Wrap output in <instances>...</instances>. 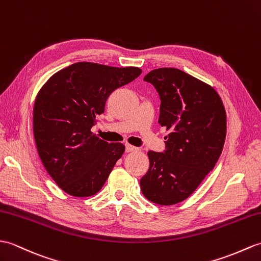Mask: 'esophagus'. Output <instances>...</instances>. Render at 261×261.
<instances>
[{"label":"esophagus","instance_id":"1","mask_svg":"<svg viewBox=\"0 0 261 261\" xmlns=\"http://www.w3.org/2000/svg\"><path fill=\"white\" fill-rule=\"evenodd\" d=\"M138 150H139L138 148L133 147V145H131L129 143L125 144V151H126V152H135V151H138Z\"/></svg>","mask_w":261,"mask_h":261}]
</instances>
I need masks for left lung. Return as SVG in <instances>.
I'll return each mask as SVG.
<instances>
[{
  "label": "left lung",
  "instance_id": "obj_1",
  "mask_svg": "<svg viewBox=\"0 0 261 261\" xmlns=\"http://www.w3.org/2000/svg\"><path fill=\"white\" fill-rule=\"evenodd\" d=\"M143 80L160 95L158 123L168 136L165 152H148L141 191L151 202L171 205L189 197L215 168L225 144L226 110L213 87L179 69H155Z\"/></svg>",
  "mask_w": 261,
  "mask_h": 261
}]
</instances>
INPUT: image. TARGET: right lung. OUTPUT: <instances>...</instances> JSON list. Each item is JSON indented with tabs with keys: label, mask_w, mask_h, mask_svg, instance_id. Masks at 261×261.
<instances>
[{
	"label": "right lung",
	"mask_w": 261,
	"mask_h": 261,
	"mask_svg": "<svg viewBox=\"0 0 261 261\" xmlns=\"http://www.w3.org/2000/svg\"><path fill=\"white\" fill-rule=\"evenodd\" d=\"M135 66L77 62L53 74L39 91L33 133L42 163L56 184L74 197L100 191L125 147L92 135L114 90L141 74Z\"/></svg>",
	"instance_id": "right-lung-1"
}]
</instances>
